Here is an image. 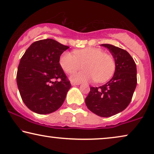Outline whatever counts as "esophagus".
<instances>
[{
    "label": "esophagus",
    "instance_id": "obj_1",
    "mask_svg": "<svg viewBox=\"0 0 154 154\" xmlns=\"http://www.w3.org/2000/svg\"><path fill=\"white\" fill-rule=\"evenodd\" d=\"M71 84H72V86H77V85H79L80 83H76V82H72V83H71Z\"/></svg>",
    "mask_w": 154,
    "mask_h": 154
}]
</instances>
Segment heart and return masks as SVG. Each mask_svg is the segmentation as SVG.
<instances>
[{"mask_svg": "<svg viewBox=\"0 0 154 154\" xmlns=\"http://www.w3.org/2000/svg\"><path fill=\"white\" fill-rule=\"evenodd\" d=\"M59 63L68 74L76 72L83 65L85 70L71 76L73 82L96 80L98 83H103L112 77L115 70L113 58L104 53L102 49L95 47L75 50L74 54L66 51L60 56Z\"/></svg>", "mask_w": 154, "mask_h": 154, "instance_id": "b5f03b06", "label": "heart"}]
</instances>
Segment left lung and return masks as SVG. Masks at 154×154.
I'll return each mask as SVG.
<instances>
[{
    "label": "left lung",
    "instance_id": "8db88e82",
    "mask_svg": "<svg viewBox=\"0 0 154 154\" xmlns=\"http://www.w3.org/2000/svg\"><path fill=\"white\" fill-rule=\"evenodd\" d=\"M113 56L115 72L107 83L91 87L85 99L88 109L102 117H109L122 112L131 103L137 86V68L133 58L124 49L103 44Z\"/></svg>",
    "mask_w": 154,
    "mask_h": 154
}]
</instances>
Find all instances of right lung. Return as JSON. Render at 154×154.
<instances>
[{
	"instance_id": "obj_1",
	"label": "right lung",
	"mask_w": 154,
	"mask_h": 154,
	"mask_svg": "<svg viewBox=\"0 0 154 154\" xmlns=\"http://www.w3.org/2000/svg\"><path fill=\"white\" fill-rule=\"evenodd\" d=\"M69 48L53 39L34 42L21 57L17 83L21 99L31 111L50 114L63 105L71 87L59 58Z\"/></svg>"
}]
</instances>
